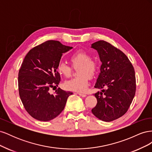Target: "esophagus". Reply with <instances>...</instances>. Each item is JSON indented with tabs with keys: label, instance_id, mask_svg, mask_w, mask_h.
I'll use <instances>...</instances> for the list:
<instances>
[{
	"label": "esophagus",
	"instance_id": "34e87169",
	"mask_svg": "<svg viewBox=\"0 0 152 152\" xmlns=\"http://www.w3.org/2000/svg\"><path fill=\"white\" fill-rule=\"evenodd\" d=\"M78 94H79L80 96H81V97H86V96H87L85 94H82V93H78Z\"/></svg>",
	"mask_w": 152,
	"mask_h": 152
}]
</instances>
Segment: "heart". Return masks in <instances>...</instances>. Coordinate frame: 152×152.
I'll list each match as a JSON object with an SVG mask.
<instances>
[{"mask_svg":"<svg viewBox=\"0 0 152 152\" xmlns=\"http://www.w3.org/2000/svg\"><path fill=\"white\" fill-rule=\"evenodd\" d=\"M73 68H77L78 77L66 81L64 86L68 90L84 92L89 86V77H94L98 70L97 61L91 59V55L86 50L80 49L72 53L69 57ZM59 74L66 78L70 77L72 73V68L64 62H59L57 65Z\"/></svg>","mask_w":152,"mask_h":152,"instance_id":"obj_1","label":"heart"}]
</instances>
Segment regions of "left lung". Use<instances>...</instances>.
I'll use <instances>...</instances> for the list:
<instances>
[{
    "label": "left lung",
    "mask_w": 152,
    "mask_h": 152,
    "mask_svg": "<svg viewBox=\"0 0 152 152\" xmlns=\"http://www.w3.org/2000/svg\"><path fill=\"white\" fill-rule=\"evenodd\" d=\"M102 65L94 87L107 88L94 94L97 104L92 109L96 117L104 122L120 118L129 108L136 93L134 67L120 49L104 40L92 44Z\"/></svg>",
    "instance_id": "8db88e82"
}]
</instances>
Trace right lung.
Listing matches in <instances>:
<instances>
[{"mask_svg":"<svg viewBox=\"0 0 152 152\" xmlns=\"http://www.w3.org/2000/svg\"><path fill=\"white\" fill-rule=\"evenodd\" d=\"M72 48L59 41L48 40L30 50L21 64L18 73L19 94L26 112L37 120L47 122L56 118L73 94L60 88L54 94L49 92L60 82L57 65L63 53Z\"/></svg>","mask_w":152,"mask_h":152,"instance_id":"add662e5","label":"right lung"}]
</instances>
